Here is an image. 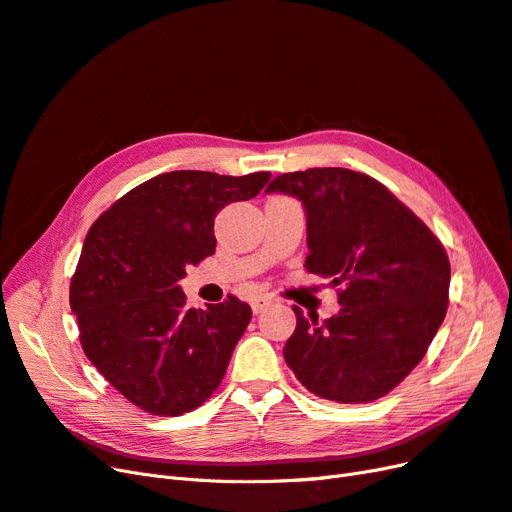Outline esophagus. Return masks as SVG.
I'll use <instances>...</instances> for the list:
<instances>
[{"label": "esophagus", "instance_id": "1", "mask_svg": "<svg viewBox=\"0 0 512 512\" xmlns=\"http://www.w3.org/2000/svg\"><path fill=\"white\" fill-rule=\"evenodd\" d=\"M271 303H273L271 297H256V299L252 301V312L258 316L260 312H265V307H269Z\"/></svg>", "mask_w": 512, "mask_h": 512}]
</instances>
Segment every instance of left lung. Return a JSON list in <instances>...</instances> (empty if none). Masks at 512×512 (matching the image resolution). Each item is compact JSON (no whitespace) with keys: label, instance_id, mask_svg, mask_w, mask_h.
<instances>
[{"label":"left lung","instance_id":"left-lung-1","mask_svg":"<svg viewBox=\"0 0 512 512\" xmlns=\"http://www.w3.org/2000/svg\"><path fill=\"white\" fill-rule=\"evenodd\" d=\"M267 192L301 200L305 269L339 286L342 309L320 322L294 305L284 359L309 393L367 404L421 363L446 316L451 265L433 232L382 183L348 168H307Z\"/></svg>","mask_w":512,"mask_h":512}]
</instances>
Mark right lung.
Wrapping results in <instances>:
<instances>
[{
    "mask_svg": "<svg viewBox=\"0 0 512 512\" xmlns=\"http://www.w3.org/2000/svg\"><path fill=\"white\" fill-rule=\"evenodd\" d=\"M269 179L173 170L130 190L89 228L70 307L87 359L134 406L179 416L220 386L252 309L237 297L188 309L179 280L215 252V215Z\"/></svg>",
    "mask_w": 512,
    "mask_h": 512,
    "instance_id": "add662e5",
    "label": "right lung"
}]
</instances>
